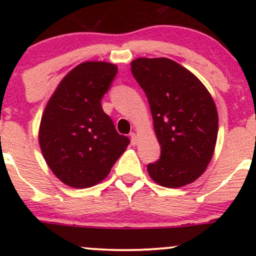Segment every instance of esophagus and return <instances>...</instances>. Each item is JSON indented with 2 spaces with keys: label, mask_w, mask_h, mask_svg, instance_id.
Returning a JSON list of instances; mask_svg holds the SVG:
<instances>
[{
  "label": "esophagus",
  "mask_w": 256,
  "mask_h": 256,
  "mask_svg": "<svg viewBox=\"0 0 256 256\" xmlns=\"http://www.w3.org/2000/svg\"><path fill=\"white\" fill-rule=\"evenodd\" d=\"M130 137H131V143L134 146H137V143H138V137H137V134H134V132H132V134H130Z\"/></svg>",
  "instance_id": "esophagus-1"
}]
</instances>
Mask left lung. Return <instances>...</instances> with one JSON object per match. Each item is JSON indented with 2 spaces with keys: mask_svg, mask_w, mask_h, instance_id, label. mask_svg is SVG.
Masks as SVG:
<instances>
[{
  "mask_svg": "<svg viewBox=\"0 0 256 256\" xmlns=\"http://www.w3.org/2000/svg\"><path fill=\"white\" fill-rule=\"evenodd\" d=\"M132 74L144 90L161 146L148 173L165 188L195 182L212 160L218 137V110L207 88L189 70L167 58H138Z\"/></svg>",
  "mask_w": 256,
  "mask_h": 256,
  "instance_id": "obj_1",
  "label": "left lung"
}]
</instances>
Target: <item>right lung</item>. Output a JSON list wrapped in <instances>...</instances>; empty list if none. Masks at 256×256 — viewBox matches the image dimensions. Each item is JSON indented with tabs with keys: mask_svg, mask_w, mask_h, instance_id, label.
<instances>
[{
	"mask_svg": "<svg viewBox=\"0 0 256 256\" xmlns=\"http://www.w3.org/2000/svg\"><path fill=\"white\" fill-rule=\"evenodd\" d=\"M116 64L86 61L71 70L49 98L38 140L46 165L68 186L85 189L110 174L130 144L102 110Z\"/></svg>",
	"mask_w": 256,
	"mask_h": 256,
	"instance_id": "1",
	"label": "right lung"
}]
</instances>
